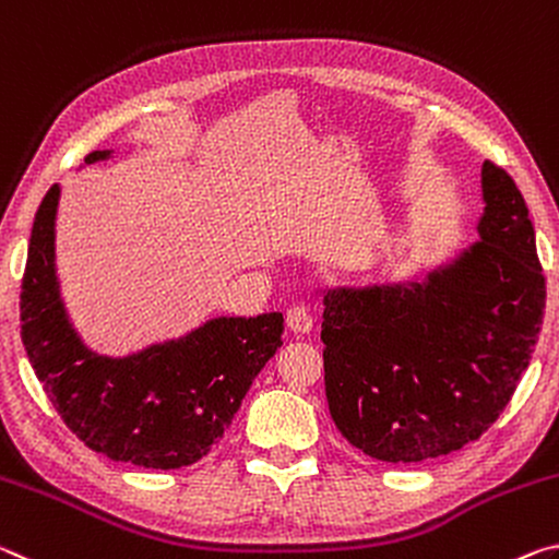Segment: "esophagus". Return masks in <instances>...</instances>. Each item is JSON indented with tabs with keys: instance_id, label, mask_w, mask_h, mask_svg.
Instances as JSON below:
<instances>
[{
	"instance_id": "obj_1",
	"label": "esophagus",
	"mask_w": 559,
	"mask_h": 559,
	"mask_svg": "<svg viewBox=\"0 0 559 559\" xmlns=\"http://www.w3.org/2000/svg\"><path fill=\"white\" fill-rule=\"evenodd\" d=\"M287 326L289 332H295L297 336L301 334H309L312 332V317H309V312L305 307H292L287 309Z\"/></svg>"
}]
</instances>
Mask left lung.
I'll list each match as a JSON object with an SVG mask.
<instances>
[{"mask_svg": "<svg viewBox=\"0 0 559 559\" xmlns=\"http://www.w3.org/2000/svg\"><path fill=\"white\" fill-rule=\"evenodd\" d=\"M480 186V240L453 260L416 280L324 289L329 414L377 461L478 441L533 359L545 309L535 227L496 163H483Z\"/></svg>", "mask_w": 559, "mask_h": 559, "instance_id": "8db88e82", "label": "left lung"}]
</instances>
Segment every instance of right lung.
I'll use <instances>...</instances> for the list:
<instances>
[{"instance_id": "1", "label": "right lung", "mask_w": 559, "mask_h": 559, "mask_svg": "<svg viewBox=\"0 0 559 559\" xmlns=\"http://www.w3.org/2000/svg\"><path fill=\"white\" fill-rule=\"evenodd\" d=\"M111 155L94 151L86 163ZM59 195L61 188L51 186L36 210L22 280V342L36 379L63 424L106 459L153 471L200 461L282 346V312L215 317L128 356L88 349L71 324L57 277Z\"/></svg>"}]
</instances>
